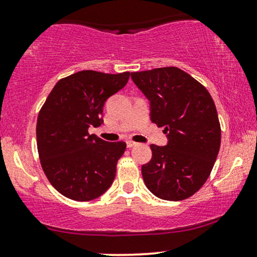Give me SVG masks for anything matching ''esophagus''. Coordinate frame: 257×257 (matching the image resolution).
<instances>
[{
    "label": "esophagus",
    "mask_w": 257,
    "mask_h": 257,
    "mask_svg": "<svg viewBox=\"0 0 257 257\" xmlns=\"http://www.w3.org/2000/svg\"><path fill=\"white\" fill-rule=\"evenodd\" d=\"M135 145H137V142H134V141H132V140L126 141V147H128V148H132V147H134Z\"/></svg>",
    "instance_id": "esophagus-1"
}]
</instances>
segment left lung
I'll use <instances>...</instances> for the list:
<instances>
[{
	"label": "left lung",
	"mask_w": 257,
	"mask_h": 257,
	"mask_svg": "<svg viewBox=\"0 0 257 257\" xmlns=\"http://www.w3.org/2000/svg\"><path fill=\"white\" fill-rule=\"evenodd\" d=\"M151 104V120L164 126L166 146L151 145L142 165L146 187L168 201L188 199L205 184L219 153L221 129L215 104L203 85L177 67L131 74Z\"/></svg>",
	"instance_id": "left-lung-1"
}]
</instances>
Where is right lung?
<instances>
[{
	"instance_id": "obj_1",
	"label": "right lung",
	"mask_w": 257,
	"mask_h": 257,
	"mask_svg": "<svg viewBox=\"0 0 257 257\" xmlns=\"http://www.w3.org/2000/svg\"><path fill=\"white\" fill-rule=\"evenodd\" d=\"M131 73L82 70L61 79L39 111L37 147L52 187L75 201L97 199L112 184L125 142H107L89 134L103 123L106 99L128 82Z\"/></svg>"
}]
</instances>
